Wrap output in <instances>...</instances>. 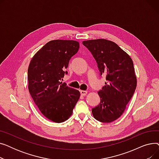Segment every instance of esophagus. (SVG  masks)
Returning a JSON list of instances; mask_svg holds the SVG:
<instances>
[{
	"label": "esophagus",
	"mask_w": 159,
	"mask_h": 159,
	"mask_svg": "<svg viewBox=\"0 0 159 159\" xmlns=\"http://www.w3.org/2000/svg\"><path fill=\"white\" fill-rule=\"evenodd\" d=\"M87 93H88L87 91H84V90H81L80 91V94L82 96H85L87 94Z\"/></svg>",
	"instance_id": "esophagus-1"
}]
</instances>
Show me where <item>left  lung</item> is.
Instances as JSON below:
<instances>
[{
	"instance_id": "left-lung-1",
	"label": "left lung",
	"mask_w": 159,
	"mask_h": 159,
	"mask_svg": "<svg viewBox=\"0 0 159 159\" xmlns=\"http://www.w3.org/2000/svg\"><path fill=\"white\" fill-rule=\"evenodd\" d=\"M95 59L100 76L105 75V86L98 91V105L92 108L94 118L111 122L119 118L134 94L137 78L131 57L115 43L106 39L82 42Z\"/></svg>"
}]
</instances>
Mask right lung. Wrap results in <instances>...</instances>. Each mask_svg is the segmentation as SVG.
Instances as JSON below:
<instances>
[{
    "label": "right lung",
    "instance_id": "right-lung-1",
    "mask_svg": "<svg viewBox=\"0 0 159 159\" xmlns=\"http://www.w3.org/2000/svg\"><path fill=\"white\" fill-rule=\"evenodd\" d=\"M79 49L75 40H54L32 58L28 70V89L40 112L49 120L63 122L71 115L80 97L78 90L61 80L71 58Z\"/></svg>",
    "mask_w": 159,
    "mask_h": 159
}]
</instances>
